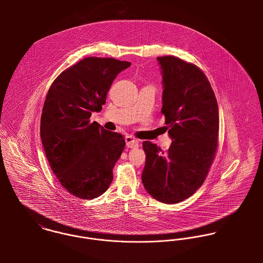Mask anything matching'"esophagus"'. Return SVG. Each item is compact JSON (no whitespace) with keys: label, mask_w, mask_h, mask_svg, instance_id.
<instances>
[{"label":"esophagus","mask_w":263,"mask_h":263,"mask_svg":"<svg viewBox=\"0 0 263 263\" xmlns=\"http://www.w3.org/2000/svg\"><path fill=\"white\" fill-rule=\"evenodd\" d=\"M125 142H126V146L128 148H138L140 145V141L137 140L136 138H134L133 136H126L125 137Z\"/></svg>","instance_id":"esophagus-1"}]
</instances>
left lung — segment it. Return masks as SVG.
Returning <instances> with one entry per match:
<instances>
[{
  "label": "left lung",
  "mask_w": 263,
  "mask_h": 263,
  "mask_svg": "<svg viewBox=\"0 0 263 263\" xmlns=\"http://www.w3.org/2000/svg\"><path fill=\"white\" fill-rule=\"evenodd\" d=\"M163 75V106L172 144L166 153L146 141L142 181L155 199L177 203L202 185L219 142V107L214 90L195 65L174 55L157 58Z\"/></svg>",
  "instance_id": "1"
}]
</instances>
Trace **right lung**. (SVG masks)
<instances>
[{
    "mask_svg": "<svg viewBox=\"0 0 263 263\" xmlns=\"http://www.w3.org/2000/svg\"><path fill=\"white\" fill-rule=\"evenodd\" d=\"M129 66L88 57L63 71L47 92L40 119L44 153L62 186L79 198H96L112 182L125 141L90 117L101 111L114 79Z\"/></svg>",
    "mask_w": 263,
    "mask_h": 263,
    "instance_id": "right-lung-1",
    "label": "right lung"
}]
</instances>
